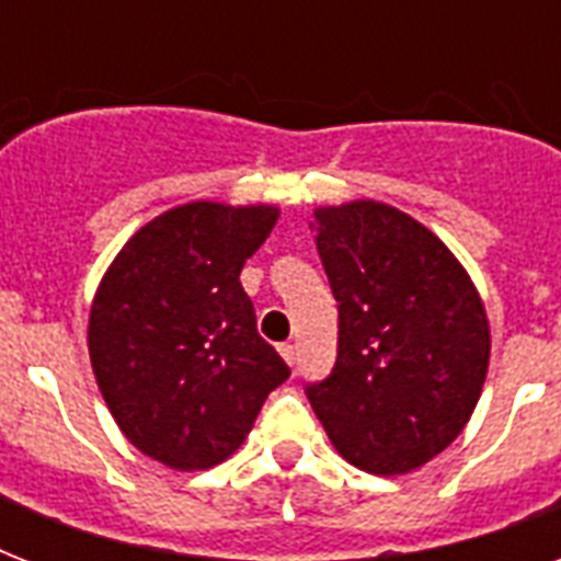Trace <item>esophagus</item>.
<instances>
[{
  "label": "esophagus",
  "instance_id": "34e87169",
  "mask_svg": "<svg viewBox=\"0 0 561 561\" xmlns=\"http://www.w3.org/2000/svg\"><path fill=\"white\" fill-rule=\"evenodd\" d=\"M279 355L288 360V364H294V360H297V350H294V343H282Z\"/></svg>",
  "mask_w": 561,
  "mask_h": 561
}]
</instances>
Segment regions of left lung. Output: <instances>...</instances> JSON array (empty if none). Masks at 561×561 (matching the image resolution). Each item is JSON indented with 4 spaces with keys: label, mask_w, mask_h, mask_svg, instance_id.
<instances>
[{
    "label": "left lung",
    "mask_w": 561,
    "mask_h": 561,
    "mask_svg": "<svg viewBox=\"0 0 561 561\" xmlns=\"http://www.w3.org/2000/svg\"><path fill=\"white\" fill-rule=\"evenodd\" d=\"M311 227L341 334L308 401L343 460L383 478L416 471L478 408L492 350L483 299L457 255L390 203L320 206Z\"/></svg>",
    "instance_id": "1"
}]
</instances>
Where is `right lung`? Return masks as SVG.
Instances as JSON below:
<instances>
[{
	"label": "right lung",
	"instance_id": "right-lung-1",
	"mask_svg": "<svg viewBox=\"0 0 561 561\" xmlns=\"http://www.w3.org/2000/svg\"><path fill=\"white\" fill-rule=\"evenodd\" d=\"M276 220L267 203H183L134 232L101 276L92 373L122 434L169 469L232 457L290 375L238 282Z\"/></svg>",
	"mask_w": 561,
	"mask_h": 561
}]
</instances>
